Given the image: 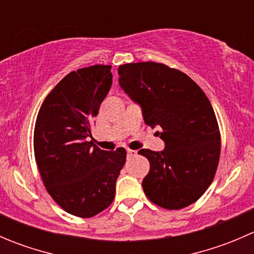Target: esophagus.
<instances>
[{"mask_svg":"<svg viewBox=\"0 0 254 254\" xmlns=\"http://www.w3.org/2000/svg\"><path fill=\"white\" fill-rule=\"evenodd\" d=\"M127 157H134V156H136V151L134 150H127Z\"/></svg>","mask_w":254,"mask_h":254,"instance_id":"obj_1","label":"esophagus"}]
</instances>
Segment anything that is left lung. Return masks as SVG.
Returning <instances> with one entry per match:
<instances>
[{
  "label": "left lung",
  "instance_id": "8db88e82",
  "mask_svg": "<svg viewBox=\"0 0 254 254\" xmlns=\"http://www.w3.org/2000/svg\"><path fill=\"white\" fill-rule=\"evenodd\" d=\"M119 84L142 108L143 120L165 141V150L142 148L150 162L143 178L146 196L156 205L178 210L195 203L214 179L221 137L211 103L189 76L165 64L120 65Z\"/></svg>",
  "mask_w": 254,
  "mask_h": 254
}]
</instances>
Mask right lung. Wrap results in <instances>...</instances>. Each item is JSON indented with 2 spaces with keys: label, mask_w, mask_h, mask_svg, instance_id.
I'll return each mask as SVG.
<instances>
[{
  "label": "right lung",
  "mask_w": 254,
  "mask_h": 254,
  "mask_svg": "<svg viewBox=\"0 0 254 254\" xmlns=\"http://www.w3.org/2000/svg\"><path fill=\"white\" fill-rule=\"evenodd\" d=\"M111 68L93 65L66 75L35 122V161L48 193L66 212L84 219L111 205L127 158L125 148L104 151L87 139L111 89Z\"/></svg>",
  "instance_id": "right-lung-1"
}]
</instances>
